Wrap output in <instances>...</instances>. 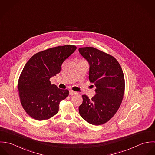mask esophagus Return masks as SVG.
<instances>
[{
    "label": "esophagus",
    "mask_w": 155,
    "mask_h": 155,
    "mask_svg": "<svg viewBox=\"0 0 155 155\" xmlns=\"http://www.w3.org/2000/svg\"><path fill=\"white\" fill-rule=\"evenodd\" d=\"M77 92H74V91H69V95H71V96H72V95H74V94H77Z\"/></svg>",
    "instance_id": "esophagus-1"
}]
</instances>
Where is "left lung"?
Here are the masks:
<instances>
[{"label": "left lung", "instance_id": "1", "mask_svg": "<svg viewBox=\"0 0 155 155\" xmlns=\"http://www.w3.org/2000/svg\"><path fill=\"white\" fill-rule=\"evenodd\" d=\"M78 50L89 63V78L96 87L92 99L82 95L79 113L89 124H102L114 116L122 104L125 88L124 72L118 61L106 53L91 47Z\"/></svg>", "mask_w": 155, "mask_h": 155}]
</instances>
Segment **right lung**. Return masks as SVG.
<instances>
[{"label":"right lung","mask_w":155,"mask_h":155,"mask_svg":"<svg viewBox=\"0 0 155 155\" xmlns=\"http://www.w3.org/2000/svg\"><path fill=\"white\" fill-rule=\"evenodd\" d=\"M76 49L71 45L50 48L34 54L24 66L18 91L23 108L33 119L47 120L58 113L69 91L51 84L50 79L60 72L63 62Z\"/></svg>","instance_id":"right-lung-1"}]
</instances>
